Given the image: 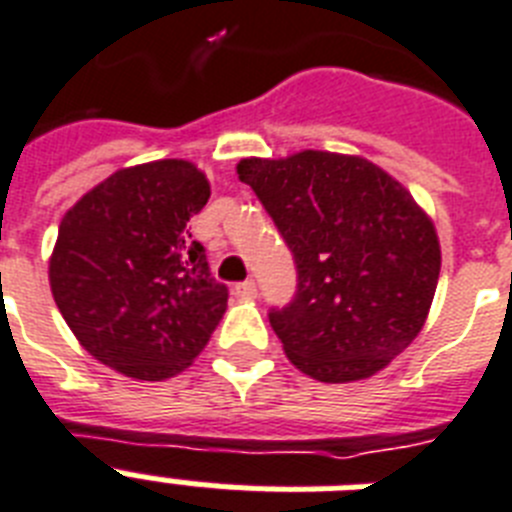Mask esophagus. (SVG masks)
Listing matches in <instances>:
<instances>
[{"mask_svg":"<svg viewBox=\"0 0 512 512\" xmlns=\"http://www.w3.org/2000/svg\"><path fill=\"white\" fill-rule=\"evenodd\" d=\"M234 294L239 296V299H255V296H257V283H255V278H247V281L236 283V286H234Z\"/></svg>","mask_w":512,"mask_h":512,"instance_id":"esophagus-1","label":"esophagus"}]
</instances>
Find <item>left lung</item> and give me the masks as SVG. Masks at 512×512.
<instances>
[{
	"label": "left lung",
	"instance_id": "obj_1",
	"mask_svg": "<svg viewBox=\"0 0 512 512\" xmlns=\"http://www.w3.org/2000/svg\"><path fill=\"white\" fill-rule=\"evenodd\" d=\"M236 174L294 257V299L268 312L286 356L320 382L388 367L422 330L440 278L435 226L409 190L325 150L244 158Z\"/></svg>",
	"mask_w": 512,
	"mask_h": 512
}]
</instances>
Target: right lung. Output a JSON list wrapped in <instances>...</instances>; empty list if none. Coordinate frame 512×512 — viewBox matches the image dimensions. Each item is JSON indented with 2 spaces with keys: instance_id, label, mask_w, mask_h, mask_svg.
<instances>
[{
  "instance_id": "obj_1",
  "label": "right lung",
  "mask_w": 512,
  "mask_h": 512,
  "mask_svg": "<svg viewBox=\"0 0 512 512\" xmlns=\"http://www.w3.org/2000/svg\"><path fill=\"white\" fill-rule=\"evenodd\" d=\"M208 197V179L169 158L111 174L64 213L51 294L101 364L166 380L205 349L229 302L187 231Z\"/></svg>"
}]
</instances>
